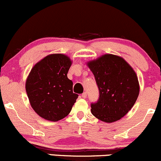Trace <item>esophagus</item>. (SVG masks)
Masks as SVG:
<instances>
[{
    "mask_svg": "<svg viewBox=\"0 0 161 161\" xmlns=\"http://www.w3.org/2000/svg\"><path fill=\"white\" fill-rule=\"evenodd\" d=\"M81 96H82L83 99H86V92H84V93H83L82 95H81Z\"/></svg>",
    "mask_w": 161,
    "mask_h": 161,
    "instance_id": "1",
    "label": "esophagus"
}]
</instances>
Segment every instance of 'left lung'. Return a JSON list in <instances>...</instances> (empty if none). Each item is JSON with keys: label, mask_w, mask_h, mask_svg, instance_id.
<instances>
[{"label": "left lung", "mask_w": 161, "mask_h": 161, "mask_svg": "<svg viewBox=\"0 0 161 161\" xmlns=\"http://www.w3.org/2000/svg\"><path fill=\"white\" fill-rule=\"evenodd\" d=\"M86 65L93 74L99 99L91 104V112L106 123L120 120L129 112L139 94L136 73L124 58L105 54Z\"/></svg>", "instance_id": "obj_1"}]
</instances>
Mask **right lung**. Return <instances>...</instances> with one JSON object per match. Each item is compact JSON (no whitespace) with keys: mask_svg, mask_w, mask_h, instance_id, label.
<instances>
[{"mask_svg":"<svg viewBox=\"0 0 161 161\" xmlns=\"http://www.w3.org/2000/svg\"><path fill=\"white\" fill-rule=\"evenodd\" d=\"M72 61L65 54L45 56L33 66L26 79L25 90L33 110L41 118L58 121L71 111L78 95L67 77Z\"/></svg>","mask_w":161,"mask_h":161,"instance_id":"right-lung-1","label":"right lung"}]
</instances>
